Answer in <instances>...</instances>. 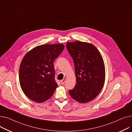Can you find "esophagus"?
<instances>
[{
    "instance_id": "34e87169",
    "label": "esophagus",
    "mask_w": 132,
    "mask_h": 132,
    "mask_svg": "<svg viewBox=\"0 0 132 132\" xmlns=\"http://www.w3.org/2000/svg\"><path fill=\"white\" fill-rule=\"evenodd\" d=\"M65 81H66V79H62V80H61L60 82H61V85H64Z\"/></svg>"
}]
</instances>
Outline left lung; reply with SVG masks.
I'll use <instances>...</instances> for the list:
<instances>
[{
  "label": "left lung",
  "mask_w": 132,
  "mask_h": 132,
  "mask_svg": "<svg viewBox=\"0 0 132 132\" xmlns=\"http://www.w3.org/2000/svg\"><path fill=\"white\" fill-rule=\"evenodd\" d=\"M74 61L76 85L69 90L71 97L86 103L96 98L101 92L105 78L102 55L93 44L81 41L66 43Z\"/></svg>",
  "instance_id": "1"
}]
</instances>
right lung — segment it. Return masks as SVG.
<instances>
[{"instance_id": "add662e5", "label": "right lung", "mask_w": 132, "mask_h": 132, "mask_svg": "<svg viewBox=\"0 0 132 132\" xmlns=\"http://www.w3.org/2000/svg\"><path fill=\"white\" fill-rule=\"evenodd\" d=\"M62 44H43L28 52L21 62L19 81L23 92L37 103L51 97L58 85L53 61L63 51Z\"/></svg>"}]
</instances>
